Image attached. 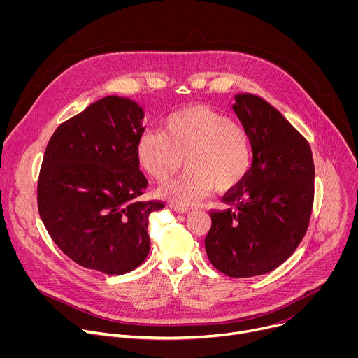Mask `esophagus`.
<instances>
[{
    "mask_svg": "<svg viewBox=\"0 0 358 358\" xmlns=\"http://www.w3.org/2000/svg\"><path fill=\"white\" fill-rule=\"evenodd\" d=\"M170 207H171L176 213H180V214H185V213H188V211H189L187 207H184V206H178V203H171Z\"/></svg>",
    "mask_w": 358,
    "mask_h": 358,
    "instance_id": "obj_1",
    "label": "esophagus"
}]
</instances>
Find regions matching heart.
Listing matches in <instances>:
<instances>
[{
  "label": "heart",
  "mask_w": 358,
  "mask_h": 358,
  "mask_svg": "<svg viewBox=\"0 0 358 358\" xmlns=\"http://www.w3.org/2000/svg\"><path fill=\"white\" fill-rule=\"evenodd\" d=\"M141 167L157 181L171 178L184 162L185 171L164 184L160 194L189 206L215 185L220 191L236 187L252 162L246 130L225 113L207 105H189L163 120V131L147 130L137 141Z\"/></svg>",
  "instance_id": "obj_1"
}]
</instances>
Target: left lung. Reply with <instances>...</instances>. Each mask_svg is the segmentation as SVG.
<instances>
[{
	"label": "left lung",
	"instance_id": "left-lung-1",
	"mask_svg": "<svg viewBox=\"0 0 358 358\" xmlns=\"http://www.w3.org/2000/svg\"><path fill=\"white\" fill-rule=\"evenodd\" d=\"M252 147L246 177L211 210L210 262L231 278L265 275L282 265L308 231L315 199L312 148L271 103L241 93L232 106Z\"/></svg>",
	"mask_w": 358,
	"mask_h": 358
}]
</instances>
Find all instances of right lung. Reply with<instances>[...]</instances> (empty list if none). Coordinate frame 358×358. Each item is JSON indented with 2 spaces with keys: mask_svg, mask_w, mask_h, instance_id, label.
Returning <instances> with one entry per match:
<instances>
[{
  "mask_svg": "<svg viewBox=\"0 0 358 358\" xmlns=\"http://www.w3.org/2000/svg\"><path fill=\"white\" fill-rule=\"evenodd\" d=\"M143 119L134 100L106 96L48 141L38 211L50 238L83 268L123 275L150 252L148 218L164 202L141 199L148 184L137 157Z\"/></svg>",
  "mask_w": 358,
  "mask_h": 358,
  "instance_id": "1",
  "label": "right lung"
}]
</instances>
